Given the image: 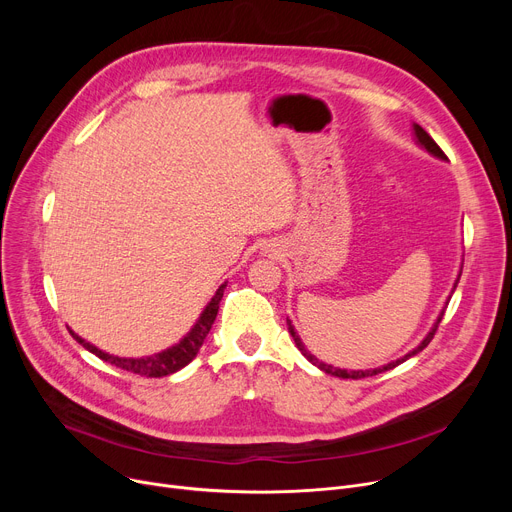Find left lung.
I'll return each mask as SVG.
<instances>
[{
	"instance_id": "1",
	"label": "left lung",
	"mask_w": 512,
	"mask_h": 512,
	"mask_svg": "<svg viewBox=\"0 0 512 512\" xmlns=\"http://www.w3.org/2000/svg\"><path fill=\"white\" fill-rule=\"evenodd\" d=\"M413 130H415V137H417V143L423 147V149H427L429 153L432 155H436V157H440V159H446V155H444V151L438 147V143L429 137V134L419 126V124H413ZM459 278H461V272H459ZM459 278H456V282H454V288H456V284H459ZM452 288V290H454ZM450 301V299H448ZM448 301H446V305H448ZM442 317H444V311L438 315V319H436V324H434V328L429 330V334L421 340V344L417 346V348H413V351L409 353V355H405V357H400V359H396V361H392V363H388V365H384V367H378V369H365V371H348V369H338V367H332V365H328V363H324V361H319V359H315V355H311L307 348H305V344H303V340L299 338V334L294 332V326L290 324L288 321V332L292 334V338H294V344H297V348L299 351L313 363V365H317L321 371H326V373H330V375H336V378H342V380H361V378H369V375H378V373H382V371H388V369H394L396 365H400V363H405L407 359H411V357H415L417 353H421L423 348L432 342V338H434V334H436V330H438V326H440V321H442Z\"/></svg>"
}]
</instances>
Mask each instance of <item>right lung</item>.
<instances>
[{
    "label": "right lung",
    "mask_w": 512,
    "mask_h": 512,
    "mask_svg": "<svg viewBox=\"0 0 512 512\" xmlns=\"http://www.w3.org/2000/svg\"><path fill=\"white\" fill-rule=\"evenodd\" d=\"M224 288L226 284H222L218 290H215L213 299L207 303V307L203 309L201 317L197 319V324L193 326V330L188 332L178 344H174L172 348H166V351H161L157 355H151V357H141V359H126V357H114V355H107L103 351H99L97 346H93L91 342L83 340L80 336H76L72 330L70 334L76 338V342L83 344L89 353H93L95 357H99L101 361H107L112 363L124 371H130V373H137V375H145V378H164V375H170V373H176L178 369H182L184 365L191 363L199 348L203 344V340L207 338L213 321H215V315H218V309H220V301L224 297Z\"/></svg>",
    "instance_id": "add662e5"
}]
</instances>
